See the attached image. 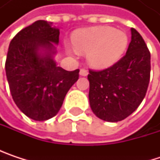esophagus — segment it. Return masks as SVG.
Listing matches in <instances>:
<instances>
[{"label": "esophagus", "mask_w": 160, "mask_h": 160, "mask_svg": "<svg viewBox=\"0 0 160 160\" xmlns=\"http://www.w3.org/2000/svg\"><path fill=\"white\" fill-rule=\"evenodd\" d=\"M88 73H89V71H88V69H87V68H81V69L80 70V76H87V75H88Z\"/></svg>", "instance_id": "34e87169"}]
</instances>
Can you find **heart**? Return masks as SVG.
<instances>
[{"label":"heart","mask_w":160,"mask_h":160,"mask_svg":"<svg viewBox=\"0 0 160 160\" xmlns=\"http://www.w3.org/2000/svg\"><path fill=\"white\" fill-rule=\"evenodd\" d=\"M127 34L111 27H94L76 31L72 43L79 53H87V61L102 69L117 63L128 46Z\"/></svg>","instance_id":"1"}]
</instances>
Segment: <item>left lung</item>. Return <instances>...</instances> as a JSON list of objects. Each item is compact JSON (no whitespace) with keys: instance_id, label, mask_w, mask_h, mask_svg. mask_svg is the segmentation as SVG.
Segmentation results:
<instances>
[{"instance_id":"obj_1","label":"left lung","mask_w":160,"mask_h":160,"mask_svg":"<svg viewBox=\"0 0 160 160\" xmlns=\"http://www.w3.org/2000/svg\"><path fill=\"white\" fill-rule=\"evenodd\" d=\"M126 54L111 67L89 70V100L101 119L117 122L129 117L144 100L150 80V52L143 37L132 28Z\"/></svg>"}]
</instances>
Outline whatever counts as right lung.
Segmentation results:
<instances>
[{
    "label": "right lung",
    "mask_w": 160,
    "mask_h": 160,
    "mask_svg": "<svg viewBox=\"0 0 160 160\" xmlns=\"http://www.w3.org/2000/svg\"><path fill=\"white\" fill-rule=\"evenodd\" d=\"M59 33L47 21L38 20L20 30L9 45L5 71L10 92L17 108L34 120L54 117L79 79L80 69L65 70L52 59ZM40 48L47 52L41 55Z\"/></svg>",
    "instance_id": "right-lung-1"
}]
</instances>
